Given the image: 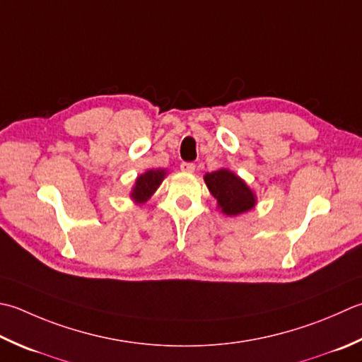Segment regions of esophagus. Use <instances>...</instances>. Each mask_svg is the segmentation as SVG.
<instances>
[{"label":"esophagus","mask_w":362,"mask_h":362,"mask_svg":"<svg viewBox=\"0 0 362 362\" xmlns=\"http://www.w3.org/2000/svg\"><path fill=\"white\" fill-rule=\"evenodd\" d=\"M180 171L182 173H187V174H193L196 171V165H194V163L183 161L182 165H180Z\"/></svg>","instance_id":"1"}]
</instances>
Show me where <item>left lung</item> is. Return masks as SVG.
<instances>
[{
    "mask_svg": "<svg viewBox=\"0 0 362 362\" xmlns=\"http://www.w3.org/2000/svg\"><path fill=\"white\" fill-rule=\"evenodd\" d=\"M210 194L216 199V207L226 216H237L250 211L257 205L256 193L250 185L228 168L204 175Z\"/></svg>",
    "mask_w": 362,
    "mask_h": 362,
    "instance_id": "8db88e82",
    "label": "left lung"
}]
</instances>
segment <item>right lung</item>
<instances>
[{
    "label": "right lung",
    "mask_w": 362,
    "mask_h": 362,
    "mask_svg": "<svg viewBox=\"0 0 362 362\" xmlns=\"http://www.w3.org/2000/svg\"><path fill=\"white\" fill-rule=\"evenodd\" d=\"M166 175H168L166 169H148V171L138 175L130 191V199L134 204L147 202L155 191L158 189V187L161 185V182L165 180Z\"/></svg>",
    "instance_id": "right-lung-1"
}]
</instances>
